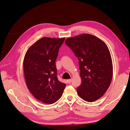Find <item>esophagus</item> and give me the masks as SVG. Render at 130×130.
<instances>
[{"mask_svg":"<svg viewBox=\"0 0 130 130\" xmlns=\"http://www.w3.org/2000/svg\"><path fill=\"white\" fill-rule=\"evenodd\" d=\"M68 83L71 84V82H72V79H69V80H68Z\"/></svg>","mask_w":130,"mask_h":130,"instance_id":"34e87169","label":"esophagus"}]
</instances>
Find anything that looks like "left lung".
Wrapping results in <instances>:
<instances>
[{
    "mask_svg": "<svg viewBox=\"0 0 130 130\" xmlns=\"http://www.w3.org/2000/svg\"><path fill=\"white\" fill-rule=\"evenodd\" d=\"M65 42L79 60L82 84L77 88L78 95L88 102L95 101L106 92L112 79L108 47L97 37L86 33L68 38Z\"/></svg>",
    "mask_w": 130,
    "mask_h": 130,
    "instance_id": "1",
    "label": "left lung"
}]
</instances>
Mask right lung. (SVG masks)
<instances>
[{"label":"right lung","mask_w":130,"mask_h":130,"mask_svg":"<svg viewBox=\"0 0 130 130\" xmlns=\"http://www.w3.org/2000/svg\"><path fill=\"white\" fill-rule=\"evenodd\" d=\"M65 38L43 37L29 47L23 68L27 87L39 101L52 104L59 100L66 84L57 78L56 60Z\"/></svg>","instance_id":"1"}]
</instances>
